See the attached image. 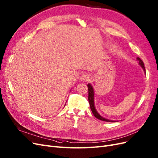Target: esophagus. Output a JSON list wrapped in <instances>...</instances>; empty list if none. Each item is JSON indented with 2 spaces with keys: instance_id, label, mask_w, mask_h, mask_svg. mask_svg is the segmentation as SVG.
Instances as JSON below:
<instances>
[{
  "instance_id": "34e87169",
  "label": "esophagus",
  "mask_w": 158,
  "mask_h": 158,
  "mask_svg": "<svg viewBox=\"0 0 158 158\" xmlns=\"http://www.w3.org/2000/svg\"><path fill=\"white\" fill-rule=\"evenodd\" d=\"M89 79V75L86 73H85V74H83L81 75L80 77V80L81 81H83V82H86L87 81H88Z\"/></svg>"
}]
</instances>
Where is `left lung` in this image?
<instances>
[{"label":"left lung","instance_id":"left-lung-1","mask_svg":"<svg viewBox=\"0 0 158 158\" xmlns=\"http://www.w3.org/2000/svg\"><path fill=\"white\" fill-rule=\"evenodd\" d=\"M137 60H139V64L141 65V66L142 67L143 70L145 72V66H144V63L143 62V60L139 57L137 58ZM88 101H89V104H90L91 110H92V112L93 114L94 115L95 117L96 118H98V119H100L101 121H107V122H115V121H112V120H109L108 119H106V118L102 117V116H101L97 112V110H96V109L95 108V106H94V89H93L92 86L90 83L88 84Z\"/></svg>","mask_w":158,"mask_h":158}]
</instances>
